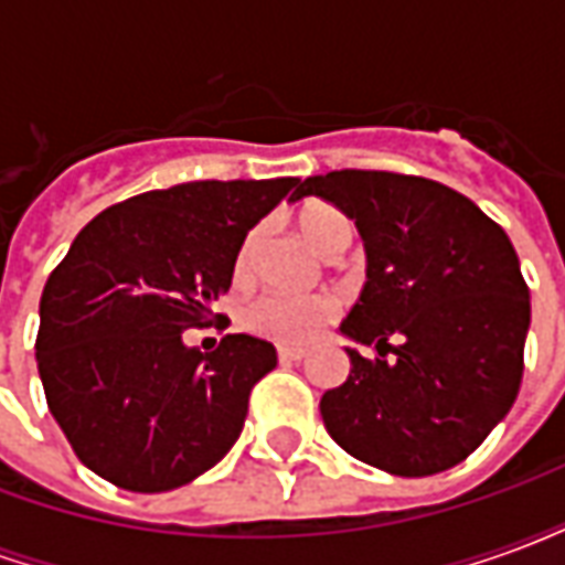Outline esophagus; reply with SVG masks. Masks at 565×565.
Here are the masks:
<instances>
[{
    "label": "esophagus",
    "instance_id": "esophagus-1",
    "mask_svg": "<svg viewBox=\"0 0 565 565\" xmlns=\"http://www.w3.org/2000/svg\"><path fill=\"white\" fill-rule=\"evenodd\" d=\"M302 356H308L306 348H290V344H278V360H281V363H299Z\"/></svg>",
    "mask_w": 565,
    "mask_h": 565
}]
</instances>
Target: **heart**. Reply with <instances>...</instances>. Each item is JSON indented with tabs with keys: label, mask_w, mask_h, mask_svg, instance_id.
Segmentation results:
<instances>
[{
	"label": "heart",
	"mask_w": 565,
	"mask_h": 565,
	"mask_svg": "<svg viewBox=\"0 0 565 565\" xmlns=\"http://www.w3.org/2000/svg\"><path fill=\"white\" fill-rule=\"evenodd\" d=\"M296 226L308 245L327 259L339 257L344 247L351 245L354 226L342 211L327 202H311L299 211ZM254 250H257V233H250L235 254V281H245L254 266ZM335 315L327 296H290V294H263L254 302H247L245 320L247 330L259 332L266 339L284 344H306L318 335Z\"/></svg>",
	"instance_id": "1"
}]
</instances>
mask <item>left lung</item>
<instances>
[{
    "label": "left lung",
    "mask_w": 565,
    "mask_h": 565,
    "mask_svg": "<svg viewBox=\"0 0 565 565\" xmlns=\"http://www.w3.org/2000/svg\"><path fill=\"white\" fill-rule=\"evenodd\" d=\"M344 211L366 245V287L342 332L351 356L323 426L399 478L445 472L509 415L523 375L530 290L505 230L457 190L396 172L306 178L294 199Z\"/></svg>",
    "instance_id": "obj_1"
}]
</instances>
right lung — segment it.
<instances>
[{"label":"right lung","mask_w":565,"mask_h":565,"mask_svg":"<svg viewBox=\"0 0 565 565\" xmlns=\"http://www.w3.org/2000/svg\"><path fill=\"white\" fill-rule=\"evenodd\" d=\"M299 178L190 181L96 214L51 271L35 360L47 408L78 460L136 493L190 484L242 436L250 391L275 369L269 342L211 327L245 235Z\"/></svg>","instance_id":"add662e5"}]
</instances>
